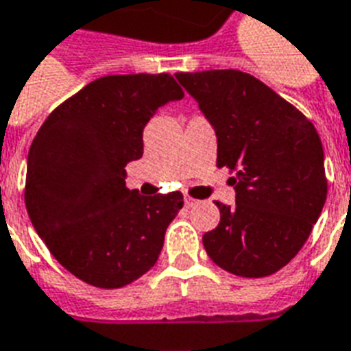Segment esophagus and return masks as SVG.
I'll return each mask as SVG.
<instances>
[{
    "instance_id": "obj_1",
    "label": "esophagus",
    "mask_w": 351,
    "mask_h": 351,
    "mask_svg": "<svg viewBox=\"0 0 351 351\" xmlns=\"http://www.w3.org/2000/svg\"><path fill=\"white\" fill-rule=\"evenodd\" d=\"M184 204H186V208H191V206H195L197 201L195 199H191V197H186V199H184Z\"/></svg>"
}]
</instances>
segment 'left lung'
Wrapping results in <instances>:
<instances>
[{"instance_id":"1","label":"left lung","mask_w":351,"mask_h":351,"mask_svg":"<svg viewBox=\"0 0 351 351\" xmlns=\"http://www.w3.org/2000/svg\"><path fill=\"white\" fill-rule=\"evenodd\" d=\"M217 136V167L236 202H215L219 225L202 236L212 261L228 274L266 277L285 268L328 195L318 132L298 108L241 70L178 72Z\"/></svg>"}]
</instances>
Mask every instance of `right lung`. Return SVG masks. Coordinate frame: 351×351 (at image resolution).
<instances>
[{"mask_svg": "<svg viewBox=\"0 0 351 351\" xmlns=\"http://www.w3.org/2000/svg\"><path fill=\"white\" fill-rule=\"evenodd\" d=\"M171 74L98 77L51 111L31 143L25 208L33 227L77 279L123 288L158 261L180 191L145 197L126 188V163L143 156V128L180 100Z\"/></svg>", "mask_w": 351, "mask_h": 351, "instance_id": "1", "label": "right lung"}]
</instances>
